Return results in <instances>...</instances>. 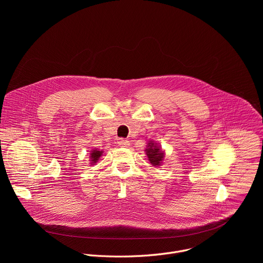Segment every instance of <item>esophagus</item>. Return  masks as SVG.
<instances>
[{"instance_id": "34e87169", "label": "esophagus", "mask_w": 263, "mask_h": 263, "mask_svg": "<svg viewBox=\"0 0 263 263\" xmlns=\"http://www.w3.org/2000/svg\"><path fill=\"white\" fill-rule=\"evenodd\" d=\"M118 143H119V145H120V146L127 147V146H129L130 141H129V140H127V139H124V138H120V139H119V141H118Z\"/></svg>"}]
</instances>
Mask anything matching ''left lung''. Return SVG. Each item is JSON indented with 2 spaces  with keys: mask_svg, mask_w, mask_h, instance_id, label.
Listing matches in <instances>:
<instances>
[{
  "mask_svg": "<svg viewBox=\"0 0 263 263\" xmlns=\"http://www.w3.org/2000/svg\"><path fill=\"white\" fill-rule=\"evenodd\" d=\"M144 151H145L148 161L151 162V164L153 166H159L161 164V162L164 158V153L160 148V146L157 145V143H154L153 141L148 142Z\"/></svg>",
  "mask_w": 263,
  "mask_h": 263,
  "instance_id": "1",
  "label": "left lung"
}]
</instances>
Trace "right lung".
<instances>
[{
	"instance_id": "add662e5",
	"label": "right lung",
	"mask_w": 263,
	"mask_h": 263,
	"mask_svg": "<svg viewBox=\"0 0 263 263\" xmlns=\"http://www.w3.org/2000/svg\"><path fill=\"white\" fill-rule=\"evenodd\" d=\"M103 155V151H99V149H92V151L90 152V164H95L98 162V160L100 159V157Z\"/></svg>"
}]
</instances>
